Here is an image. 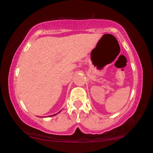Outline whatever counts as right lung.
<instances>
[{
	"mask_svg": "<svg viewBox=\"0 0 153 153\" xmlns=\"http://www.w3.org/2000/svg\"><path fill=\"white\" fill-rule=\"evenodd\" d=\"M59 111V112H60ZM55 115H56V114H54V115H51V116H55Z\"/></svg>",
	"mask_w": 153,
	"mask_h": 153,
	"instance_id": "1",
	"label": "right lung"
}]
</instances>
